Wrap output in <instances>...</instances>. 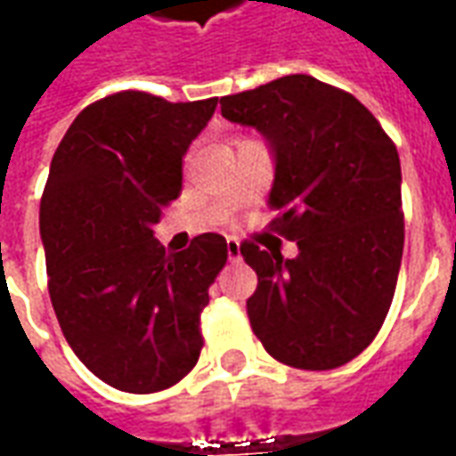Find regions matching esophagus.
I'll use <instances>...</instances> for the list:
<instances>
[{"mask_svg":"<svg viewBox=\"0 0 456 456\" xmlns=\"http://www.w3.org/2000/svg\"><path fill=\"white\" fill-rule=\"evenodd\" d=\"M227 258L229 261H239L241 258V247L237 239H227Z\"/></svg>","mask_w":456,"mask_h":456,"instance_id":"obj_1","label":"esophagus"}]
</instances>
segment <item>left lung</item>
<instances>
[{"mask_svg":"<svg viewBox=\"0 0 456 456\" xmlns=\"http://www.w3.org/2000/svg\"><path fill=\"white\" fill-rule=\"evenodd\" d=\"M219 104L224 119L266 139L276 163L271 227L297 241L296 258L241 244L258 276L247 300L254 335L296 369L352 362L379 335L401 271L398 151L354 94L310 75H286Z\"/></svg>","mask_w":456,"mask_h":456,"instance_id":"obj_1","label":"left lung"}]
</instances>
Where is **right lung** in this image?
<instances>
[{"label": "right lung", "instance_id": "1", "mask_svg": "<svg viewBox=\"0 0 456 456\" xmlns=\"http://www.w3.org/2000/svg\"><path fill=\"white\" fill-rule=\"evenodd\" d=\"M215 107L110 94L75 117L51 160L38 212L51 303L75 356L119 391H163L200 359L227 241L209 232L166 254L153 224Z\"/></svg>", "mask_w": 456, "mask_h": 456}]
</instances>
